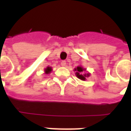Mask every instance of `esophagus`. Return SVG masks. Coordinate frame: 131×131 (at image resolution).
Wrapping results in <instances>:
<instances>
[{"instance_id":"obj_1","label":"esophagus","mask_w":131,"mask_h":131,"mask_svg":"<svg viewBox=\"0 0 131 131\" xmlns=\"http://www.w3.org/2000/svg\"><path fill=\"white\" fill-rule=\"evenodd\" d=\"M61 65H62V67H65V66H66V62H65V61H62V62H61Z\"/></svg>"}]
</instances>
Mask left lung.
<instances>
[{
  "label": "left lung",
  "instance_id": "1",
  "mask_svg": "<svg viewBox=\"0 0 131 131\" xmlns=\"http://www.w3.org/2000/svg\"><path fill=\"white\" fill-rule=\"evenodd\" d=\"M76 72H75V74H76V77L77 78H79L80 80L82 81L86 80V79L90 76V73L89 72L84 73V71H86V69L82 67V66H78L77 67V68H74V69Z\"/></svg>",
  "mask_w": 131,
  "mask_h": 131
}]
</instances>
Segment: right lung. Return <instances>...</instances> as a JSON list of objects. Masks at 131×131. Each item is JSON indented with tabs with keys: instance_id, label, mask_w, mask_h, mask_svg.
I'll return each mask as SVG.
<instances>
[{
	"instance_id": "obj_1",
	"label": "right lung",
	"mask_w": 131,
	"mask_h": 131,
	"mask_svg": "<svg viewBox=\"0 0 131 131\" xmlns=\"http://www.w3.org/2000/svg\"><path fill=\"white\" fill-rule=\"evenodd\" d=\"M51 71H52V67H47L44 70V72L46 74H50Z\"/></svg>"
}]
</instances>
